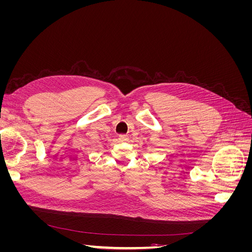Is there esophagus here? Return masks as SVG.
<instances>
[{
    "mask_svg": "<svg viewBox=\"0 0 252 252\" xmlns=\"http://www.w3.org/2000/svg\"><path fill=\"white\" fill-rule=\"evenodd\" d=\"M129 140V138L127 135H125V134H121L120 136H119V141L120 142H127Z\"/></svg>",
    "mask_w": 252,
    "mask_h": 252,
    "instance_id": "34e87169",
    "label": "esophagus"
}]
</instances>
